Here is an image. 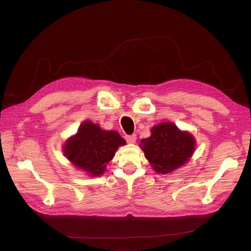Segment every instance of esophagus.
<instances>
[{"label": "esophagus", "instance_id": "obj_1", "mask_svg": "<svg viewBox=\"0 0 251 251\" xmlns=\"http://www.w3.org/2000/svg\"><path fill=\"white\" fill-rule=\"evenodd\" d=\"M127 142L129 143H134L136 141V135L135 134H132V135H126L125 136Z\"/></svg>", "mask_w": 251, "mask_h": 251}]
</instances>
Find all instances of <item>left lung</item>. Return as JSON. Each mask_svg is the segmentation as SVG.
Wrapping results in <instances>:
<instances>
[{
	"mask_svg": "<svg viewBox=\"0 0 251 251\" xmlns=\"http://www.w3.org/2000/svg\"><path fill=\"white\" fill-rule=\"evenodd\" d=\"M151 136L141 139L139 147L154 172L170 174L191 159L196 141L188 131L172 122H162L151 129Z\"/></svg>",
	"mask_w": 251,
	"mask_h": 251,
	"instance_id": "obj_1",
	"label": "left lung"
}]
</instances>
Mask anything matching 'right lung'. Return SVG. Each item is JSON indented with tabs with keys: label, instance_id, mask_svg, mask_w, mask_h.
<instances>
[{
	"label": "right lung",
	"instance_id": "1",
	"mask_svg": "<svg viewBox=\"0 0 251 251\" xmlns=\"http://www.w3.org/2000/svg\"><path fill=\"white\" fill-rule=\"evenodd\" d=\"M126 141L117 131L103 130L99 124L84 121L63 147L68 161L90 177L101 176L119 149Z\"/></svg>",
	"mask_w": 251,
	"mask_h": 251
}]
</instances>
